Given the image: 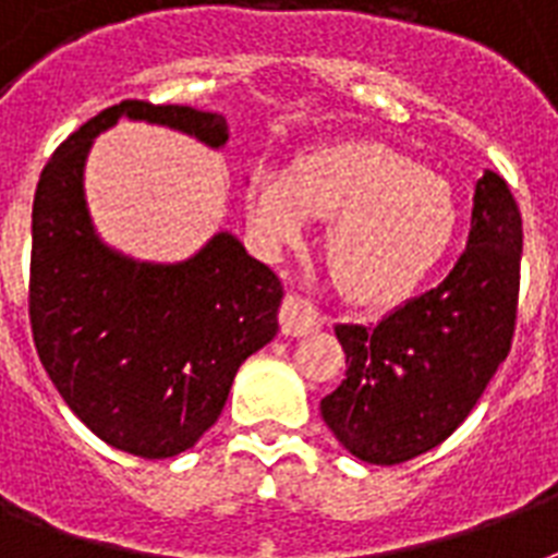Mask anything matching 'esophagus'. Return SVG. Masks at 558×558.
Returning a JSON list of instances; mask_svg holds the SVG:
<instances>
[{
  "label": "esophagus",
  "instance_id": "esophagus-1",
  "mask_svg": "<svg viewBox=\"0 0 558 558\" xmlns=\"http://www.w3.org/2000/svg\"><path fill=\"white\" fill-rule=\"evenodd\" d=\"M318 324H322V318L315 313V306L306 304L304 298H287L280 304V332L289 336V339L318 330Z\"/></svg>",
  "mask_w": 558,
  "mask_h": 558
}]
</instances>
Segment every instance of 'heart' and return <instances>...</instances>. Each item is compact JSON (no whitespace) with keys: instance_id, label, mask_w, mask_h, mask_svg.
<instances>
[{"instance_id":"1","label":"heart","mask_w":558,"mask_h":558,"mask_svg":"<svg viewBox=\"0 0 558 558\" xmlns=\"http://www.w3.org/2000/svg\"><path fill=\"white\" fill-rule=\"evenodd\" d=\"M245 214L269 243H295L313 219H332L327 266L362 304H397L449 257L460 205L442 177L379 142H344L289 168L254 170Z\"/></svg>"}]
</instances>
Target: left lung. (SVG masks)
I'll return each instance as SVG.
<instances>
[{"instance_id": "obj_1", "label": "left lung", "mask_w": 558, "mask_h": 558, "mask_svg": "<svg viewBox=\"0 0 558 558\" xmlns=\"http://www.w3.org/2000/svg\"><path fill=\"white\" fill-rule=\"evenodd\" d=\"M472 231L449 278L376 327L339 324L348 373L322 399L324 423L353 458L393 466L440 446L475 408L515 332L521 214L486 170Z\"/></svg>"}]
</instances>
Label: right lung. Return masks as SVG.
I'll return each instance as SVG.
<instances>
[{
	"label": "right lung",
	"instance_id": "1",
	"mask_svg": "<svg viewBox=\"0 0 558 558\" xmlns=\"http://www.w3.org/2000/svg\"><path fill=\"white\" fill-rule=\"evenodd\" d=\"M118 118L161 124L208 147L226 118L121 100L48 159L31 214L28 315L39 362L81 423L112 449L177 458L222 414L236 367L278 332V275L219 231L182 263H138L92 226L83 168Z\"/></svg>",
	"mask_w": 558,
	"mask_h": 558
}]
</instances>
